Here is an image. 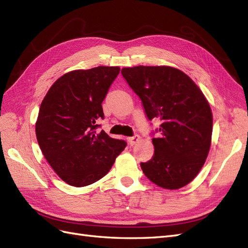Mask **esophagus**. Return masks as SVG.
Listing matches in <instances>:
<instances>
[{
  "label": "esophagus",
  "instance_id": "esophagus-1",
  "mask_svg": "<svg viewBox=\"0 0 248 248\" xmlns=\"http://www.w3.org/2000/svg\"><path fill=\"white\" fill-rule=\"evenodd\" d=\"M128 141H129V144H130V145H134V144H136V143L139 141V136H138V135H135V136L129 137V138H128Z\"/></svg>",
  "mask_w": 248,
  "mask_h": 248
}]
</instances>
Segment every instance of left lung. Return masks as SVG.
Here are the masks:
<instances>
[{"label": "left lung", "mask_w": 248, "mask_h": 248, "mask_svg": "<svg viewBox=\"0 0 248 248\" xmlns=\"http://www.w3.org/2000/svg\"><path fill=\"white\" fill-rule=\"evenodd\" d=\"M122 74L142 101L149 120L161 122L153 138L154 156L140 167L167 189L188 185L198 175L212 141L213 115L204 94L185 72L169 66L123 68Z\"/></svg>", "instance_id": "left-lung-1"}]
</instances>
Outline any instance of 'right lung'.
Wrapping results in <instances>:
<instances>
[{
    "instance_id": "1",
    "label": "right lung",
    "mask_w": 248,
    "mask_h": 248,
    "mask_svg": "<svg viewBox=\"0 0 248 248\" xmlns=\"http://www.w3.org/2000/svg\"><path fill=\"white\" fill-rule=\"evenodd\" d=\"M119 67L74 70L56 80L44 97L35 124L43 155L68 185L80 187L108 174L124 140L111 138L97 122L101 103L117 78Z\"/></svg>"
}]
</instances>
